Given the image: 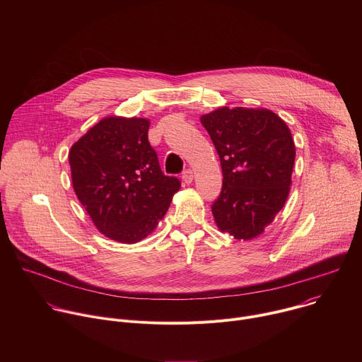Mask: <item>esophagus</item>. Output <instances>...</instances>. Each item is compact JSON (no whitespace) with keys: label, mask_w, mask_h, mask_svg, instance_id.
<instances>
[{"label":"esophagus","mask_w":362,"mask_h":362,"mask_svg":"<svg viewBox=\"0 0 362 362\" xmlns=\"http://www.w3.org/2000/svg\"><path fill=\"white\" fill-rule=\"evenodd\" d=\"M182 179H183V182H185L186 185H190V183L193 182V172H192L190 169L185 170L183 175H182Z\"/></svg>","instance_id":"esophagus-1"}]
</instances>
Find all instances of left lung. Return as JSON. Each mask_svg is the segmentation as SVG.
Listing matches in <instances>:
<instances>
[{"label": "left lung", "instance_id": "left-lung-1", "mask_svg": "<svg viewBox=\"0 0 362 362\" xmlns=\"http://www.w3.org/2000/svg\"><path fill=\"white\" fill-rule=\"evenodd\" d=\"M221 159L223 186L212 206L221 232L238 240L264 233L289 196L295 143L272 110L226 106L200 116Z\"/></svg>", "mask_w": 362, "mask_h": 362}]
</instances>
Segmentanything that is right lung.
I'll return each mask as SVG.
<instances>
[{
  "mask_svg": "<svg viewBox=\"0 0 362 362\" xmlns=\"http://www.w3.org/2000/svg\"><path fill=\"white\" fill-rule=\"evenodd\" d=\"M148 127L144 117H103L69 151L76 196L97 230L120 243L147 238L180 189L162 173Z\"/></svg>",
  "mask_w": 362,
  "mask_h": 362,
  "instance_id": "right-lung-1",
  "label": "right lung"
}]
</instances>
